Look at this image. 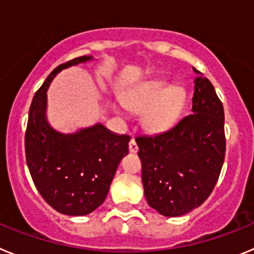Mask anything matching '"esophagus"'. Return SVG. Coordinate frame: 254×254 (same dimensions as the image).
<instances>
[{
    "label": "esophagus",
    "mask_w": 254,
    "mask_h": 254,
    "mask_svg": "<svg viewBox=\"0 0 254 254\" xmlns=\"http://www.w3.org/2000/svg\"><path fill=\"white\" fill-rule=\"evenodd\" d=\"M128 149H129V152H137L138 146H137V143H136V141H134L133 137H132L131 140H129Z\"/></svg>",
    "instance_id": "34e87169"
}]
</instances>
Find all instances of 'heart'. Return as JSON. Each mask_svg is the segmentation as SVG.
I'll return each instance as SVG.
<instances>
[{"mask_svg":"<svg viewBox=\"0 0 254 254\" xmlns=\"http://www.w3.org/2000/svg\"><path fill=\"white\" fill-rule=\"evenodd\" d=\"M185 96L164 81H149L123 96V104L131 112H145L143 125L154 132L168 128L181 113Z\"/></svg>","mask_w":254,"mask_h":254,"instance_id":"b5f03b06","label":"heart"}]
</instances>
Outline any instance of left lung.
Wrapping results in <instances>:
<instances>
[{
	"label": "left lung",
	"instance_id": "left-lung-1",
	"mask_svg": "<svg viewBox=\"0 0 254 254\" xmlns=\"http://www.w3.org/2000/svg\"><path fill=\"white\" fill-rule=\"evenodd\" d=\"M193 71L192 113L168 131L136 138L145 197L164 216H181L202 205L225 159L223 103L210 80Z\"/></svg>",
	"mask_w": 254,
	"mask_h": 254
}]
</instances>
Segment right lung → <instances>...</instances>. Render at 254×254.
<instances>
[{
	"label": "right lung",
	"mask_w": 254,
	"mask_h": 254,
	"mask_svg": "<svg viewBox=\"0 0 254 254\" xmlns=\"http://www.w3.org/2000/svg\"><path fill=\"white\" fill-rule=\"evenodd\" d=\"M90 60V56L73 58L52 71L33 98L25 132L26 163L35 187L49 206L69 216L90 214L104 202L131 140L100 123L66 134L47 121V90L53 77Z\"/></svg>",
	"instance_id": "obj_1"
}]
</instances>
